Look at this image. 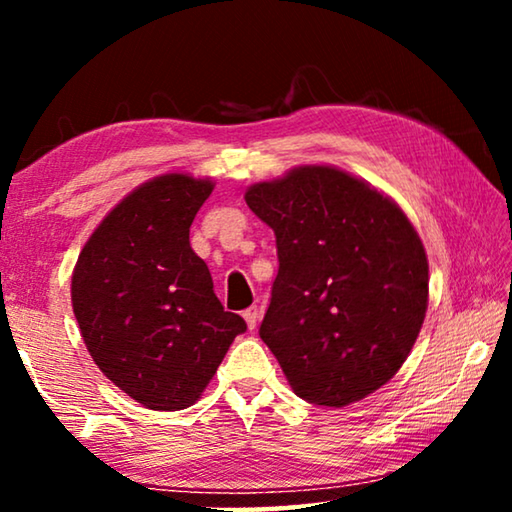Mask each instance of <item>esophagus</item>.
I'll use <instances>...</instances> for the list:
<instances>
[{
	"label": "esophagus",
	"instance_id": "obj_1",
	"mask_svg": "<svg viewBox=\"0 0 512 512\" xmlns=\"http://www.w3.org/2000/svg\"><path fill=\"white\" fill-rule=\"evenodd\" d=\"M244 318L248 323V329H255L257 327V320H259V309L257 307H250L244 311Z\"/></svg>",
	"mask_w": 512,
	"mask_h": 512
}]
</instances>
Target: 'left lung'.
<instances>
[{
	"instance_id": "left-lung-1",
	"label": "left lung",
	"mask_w": 512,
	"mask_h": 512,
	"mask_svg": "<svg viewBox=\"0 0 512 512\" xmlns=\"http://www.w3.org/2000/svg\"><path fill=\"white\" fill-rule=\"evenodd\" d=\"M275 232L277 277L259 336L293 393L348 406L395 377L429 305V262L393 198L327 164L246 189Z\"/></svg>"
}]
</instances>
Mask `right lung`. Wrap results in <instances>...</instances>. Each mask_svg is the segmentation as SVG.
<instances>
[{
	"label": "right lung",
	"instance_id": "obj_1",
	"mask_svg": "<svg viewBox=\"0 0 512 512\" xmlns=\"http://www.w3.org/2000/svg\"><path fill=\"white\" fill-rule=\"evenodd\" d=\"M210 178L162 173L112 207L79 255L72 307L94 363L153 411L192 406L244 318L223 311L189 225Z\"/></svg>",
	"mask_w": 512,
	"mask_h": 512
}]
</instances>
